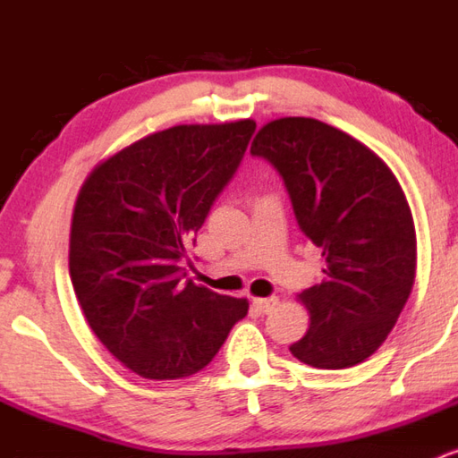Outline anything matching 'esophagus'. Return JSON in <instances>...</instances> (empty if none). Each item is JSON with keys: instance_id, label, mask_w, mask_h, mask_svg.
<instances>
[{"instance_id": "1", "label": "esophagus", "mask_w": 458, "mask_h": 458, "mask_svg": "<svg viewBox=\"0 0 458 458\" xmlns=\"http://www.w3.org/2000/svg\"><path fill=\"white\" fill-rule=\"evenodd\" d=\"M277 306V297H262V299H254V308L259 310L260 314H269L273 308Z\"/></svg>"}]
</instances>
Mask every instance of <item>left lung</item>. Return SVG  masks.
Returning <instances> with one entry per match:
<instances>
[{"mask_svg": "<svg viewBox=\"0 0 458 458\" xmlns=\"http://www.w3.org/2000/svg\"><path fill=\"white\" fill-rule=\"evenodd\" d=\"M250 152L276 167L299 228L327 262L325 280L299 295L310 329L291 353L325 370L360 364L387 338L415 280L413 217L396 176L314 118L271 120Z\"/></svg>", "mask_w": 458, "mask_h": 458, "instance_id": "obj_1", "label": "left lung"}]
</instances>
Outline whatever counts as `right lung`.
<instances>
[{"label":"right lung","instance_id":"obj_1","mask_svg":"<svg viewBox=\"0 0 458 458\" xmlns=\"http://www.w3.org/2000/svg\"><path fill=\"white\" fill-rule=\"evenodd\" d=\"M254 131V120L159 131L94 167L79 191L77 301L105 349L144 379L196 375L247 314V299L182 282L181 260Z\"/></svg>","mask_w":458,"mask_h":458}]
</instances>
